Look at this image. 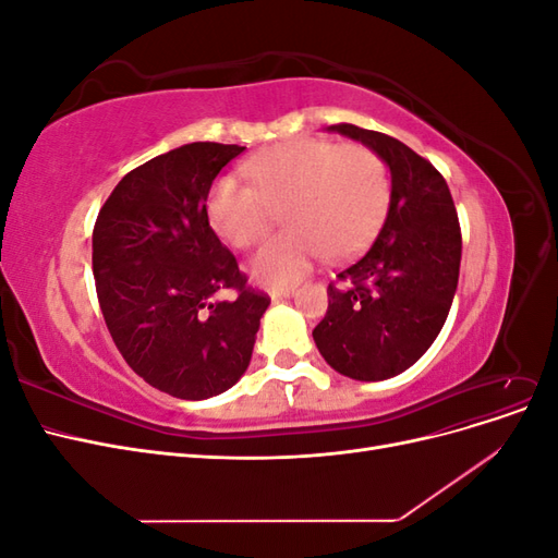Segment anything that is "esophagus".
Returning a JSON list of instances; mask_svg holds the SVG:
<instances>
[{"mask_svg": "<svg viewBox=\"0 0 558 558\" xmlns=\"http://www.w3.org/2000/svg\"><path fill=\"white\" fill-rule=\"evenodd\" d=\"M295 293H298L295 286H289V289H272V291H269V295H272L275 300H279V298H293Z\"/></svg>", "mask_w": 558, "mask_h": 558, "instance_id": "34e87169", "label": "esophagus"}]
</instances>
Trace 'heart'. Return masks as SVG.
<instances>
[{
	"mask_svg": "<svg viewBox=\"0 0 558 558\" xmlns=\"http://www.w3.org/2000/svg\"><path fill=\"white\" fill-rule=\"evenodd\" d=\"M251 183L221 177L207 197L214 230L234 248L265 242L277 211L289 226L267 244L253 275L267 286L293 283L326 253L342 260L361 251L381 226L391 179L384 158L365 144L298 140L253 156Z\"/></svg>",
	"mask_w": 558,
	"mask_h": 558,
	"instance_id": "b5f03b06",
	"label": "heart"
}]
</instances>
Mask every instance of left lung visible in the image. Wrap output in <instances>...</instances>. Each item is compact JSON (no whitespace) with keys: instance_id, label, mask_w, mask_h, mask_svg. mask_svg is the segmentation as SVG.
<instances>
[{"instance_id":"obj_1","label":"left lung","mask_w":558,"mask_h":558,"mask_svg":"<svg viewBox=\"0 0 558 558\" xmlns=\"http://www.w3.org/2000/svg\"><path fill=\"white\" fill-rule=\"evenodd\" d=\"M391 170V205L377 240L328 283V312L314 328L320 356L361 381L396 377L440 335L459 286L461 226L445 177L410 146L351 123Z\"/></svg>"}]
</instances>
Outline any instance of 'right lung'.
Instances as JSON below:
<instances>
[{
	"label": "right lung",
	"instance_id": "right-lung-1",
	"mask_svg": "<svg viewBox=\"0 0 558 558\" xmlns=\"http://www.w3.org/2000/svg\"><path fill=\"white\" fill-rule=\"evenodd\" d=\"M242 150L193 142L134 167L93 228L95 289L116 349L181 400L218 396L244 375L269 305L207 216L214 179Z\"/></svg>",
	"mask_w": 558,
	"mask_h": 558
}]
</instances>
